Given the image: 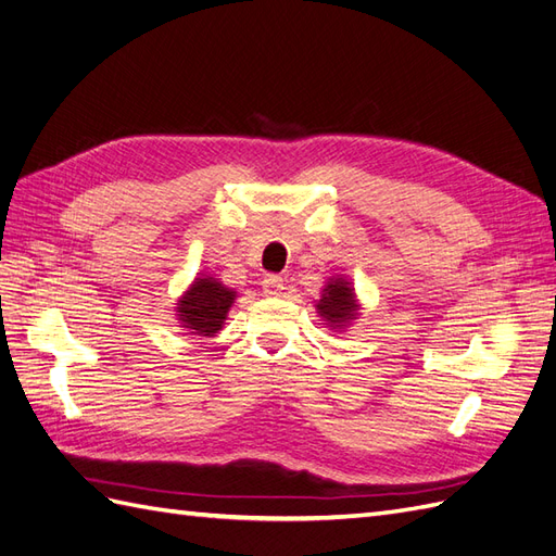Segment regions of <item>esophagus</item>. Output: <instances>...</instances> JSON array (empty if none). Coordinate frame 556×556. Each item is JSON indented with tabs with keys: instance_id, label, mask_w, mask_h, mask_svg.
<instances>
[{
	"instance_id": "34e87169",
	"label": "esophagus",
	"mask_w": 556,
	"mask_h": 556,
	"mask_svg": "<svg viewBox=\"0 0 556 556\" xmlns=\"http://www.w3.org/2000/svg\"><path fill=\"white\" fill-rule=\"evenodd\" d=\"M282 278L280 276H266L264 280H262V290H264V294H268V296H278L280 292H282Z\"/></svg>"
}]
</instances>
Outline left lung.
I'll return each instance as SVG.
<instances>
[{
	"mask_svg": "<svg viewBox=\"0 0 556 556\" xmlns=\"http://www.w3.org/2000/svg\"><path fill=\"white\" fill-rule=\"evenodd\" d=\"M317 313L333 327H343L348 319H355L357 301H355V292L350 288V282H345L343 278L331 280L325 288L323 299H319Z\"/></svg>",
	"mask_w": 556,
	"mask_h": 556,
	"instance_id": "left-lung-1",
	"label": "left lung"
}]
</instances>
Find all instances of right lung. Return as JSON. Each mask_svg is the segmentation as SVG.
Returning a JSON list of instances; mask_svg holds the SVG:
<instances>
[{
	"mask_svg": "<svg viewBox=\"0 0 556 556\" xmlns=\"http://www.w3.org/2000/svg\"><path fill=\"white\" fill-rule=\"evenodd\" d=\"M237 292L225 288L215 278H197L192 288L178 301V319L185 329L199 336H213L223 329L227 311L233 304Z\"/></svg>",
	"mask_w": 556,
	"mask_h": 556,
	"instance_id": "right-lung-1",
	"label": "right lung"
}]
</instances>
